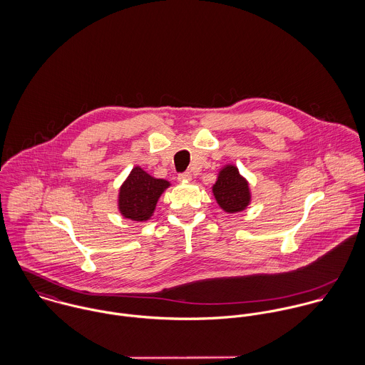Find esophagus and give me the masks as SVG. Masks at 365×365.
Listing matches in <instances>:
<instances>
[{"label": "esophagus", "instance_id": "34e87169", "mask_svg": "<svg viewBox=\"0 0 365 365\" xmlns=\"http://www.w3.org/2000/svg\"><path fill=\"white\" fill-rule=\"evenodd\" d=\"M178 180H180V181H182V182H188V181H191V180H192V174H191L190 171L182 173V174H180V175H178Z\"/></svg>", "mask_w": 365, "mask_h": 365}]
</instances>
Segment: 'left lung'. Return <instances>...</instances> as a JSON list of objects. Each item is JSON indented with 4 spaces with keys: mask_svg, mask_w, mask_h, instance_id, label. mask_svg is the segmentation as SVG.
<instances>
[{
    "mask_svg": "<svg viewBox=\"0 0 365 365\" xmlns=\"http://www.w3.org/2000/svg\"><path fill=\"white\" fill-rule=\"evenodd\" d=\"M212 194L217 205L227 213L242 212L252 202L249 181L235 164H226L219 170L217 178L212 185Z\"/></svg>",
    "mask_w": 365,
    "mask_h": 365,
    "instance_id": "left-lung-1",
    "label": "left lung"
}]
</instances>
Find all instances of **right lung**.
I'll return each instance as SVG.
<instances>
[{"instance_id":"add662e5","label":"right lung","mask_w":365,"mask_h":365,"mask_svg":"<svg viewBox=\"0 0 365 365\" xmlns=\"http://www.w3.org/2000/svg\"><path fill=\"white\" fill-rule=\"evenodd\" d=\"M170 185V181L150 175L140 165L133 167L119 187V213L123 217L136 222L149 220L155 213L161 194Z\"/></svg>"}]
</instances>
